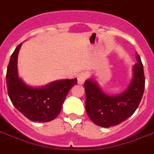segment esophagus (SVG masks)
Returning <instances> with one entry per match:
<instances>
[{"instance_id":"obj_1","label":"esophagus","mask_w":154,"mask_h":154,"mask_svg":"<svg viewBox=\"0 0 154 154\" xmlns=\"http://www.w3.org/2000/svg\"><path fill=\"white\" fill-rule=\"evenodd\" d=\"M87 79V73L86 72H80L77 75V80H78L79 84H83L85 82Z\"/></svg>"}]
</instances>
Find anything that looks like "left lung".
<instances>
[{"mask_svg":"<svg viewBox=\"0 0 154 154\" xmlns=\"http://www.w3.org/2000/svg\"><path fill=\"white\" fill-rule=\"evenodd\" d=\"M133 66V78L125 92L109 96L101 91L97 82L88 79L84 83L85 109L90 119L97 126L109 128L119 124L131 116L138 108L144 94L145 78L140 57Z\"/></svg>","mask_w":154,"mask_h":154,"instance_id":"1","label":"left lung"}]
</instances>
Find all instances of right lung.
I'll list each match as a JSON object with an SVG mask.
<instances>
[{
  "mask_svg": "<svg viewBox=\"0 0 154 154\" xmlns=\"http://www.w3.org/2000/svg\"><path fill=\"white\" fill-rule=\"evenodd\" d=\"M22 44L10 57L6 72L8 94L13 105L31 121L49 122L62 110L69 90L77 84V79L53 82L42 88L27 86L18 77L17 59Z\"/></svg>",
  "mask_w": 154,
  "mask_h": 154,
  "instance_id": "obj_1",
  "label": "right lung"
}]
</instances>
